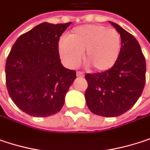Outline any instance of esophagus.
<instances>
[{
  "label": "esophagus",
  "instance_id": "34e87169",
  "mask_svg": "<svg viewBox=\"0 0 150 150\" xmlns=\"http://www.w3.org/2000/svg\"><path fill=\"white\" fill-rule=\"evenodd\" d=\"M77 77L78 78H83L84 77V73L82 71H77Z\"/></svg>",
  "mask_w": 150,
  "mask_h": 150
}]
</instances>
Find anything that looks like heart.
I'll return each mask as SVG.
<instances>
[{"mask_svg":"<svg viewBox=\"0 0 150 150\" xmlns=\"http://www.w3.org/2000/svg\"><path fill=\"white\" fill-rule=\"evenodd\" d=\"M60 59L69 68L77 67L83 58L97 71L112 68L120 56L121 38L114 29L90 24L73 28L68 37L59 39Z\"/></svg>","mask_w":150,"mask_h":150,"instance_id":"1","label":"heart"}]
</instances>
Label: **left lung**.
Returning a JSON list of instances; mask_svg holds the SVG:
<instances>
[{
  "instance_id": "8db88e82",
  "label": "left lung",
  "mask_w": 150,
  "mask_h": 150,
  "mask_svg": "<svg viewBox=\"0 0 150 150\" xmlns=\"http://www.w3.org/2000/svg\"><path fill=\"white\" fill-rule=\"evenodd\" d=\"M121 38L120 56L112 68L87 73L86 104L91 112L103 117H117L131 109L145 85L146 62L141 47L132 34L109 21Z\"/></svg>"
}]
</instances>
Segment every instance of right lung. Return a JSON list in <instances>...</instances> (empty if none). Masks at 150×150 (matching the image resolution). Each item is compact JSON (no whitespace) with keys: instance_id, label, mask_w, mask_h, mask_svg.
I'll return each mask as SVG.
<instances>
[{"instance_id":"1","label":"right lung","mask_w":150,"mask_h":150,"mask_svg":"<svg viewBox=\"0 0 150 150\" xmlns=\"http://www.w3.org/2000/svg\"><path fill=\"white\" fill-rule=\"evenodd\" d=\"M71 22L42 23L17 39L6 62V83L17 107L33 117L60 111L76 71L64 67L58 50L59 37Z\"/></svg>"}]
</instances>
